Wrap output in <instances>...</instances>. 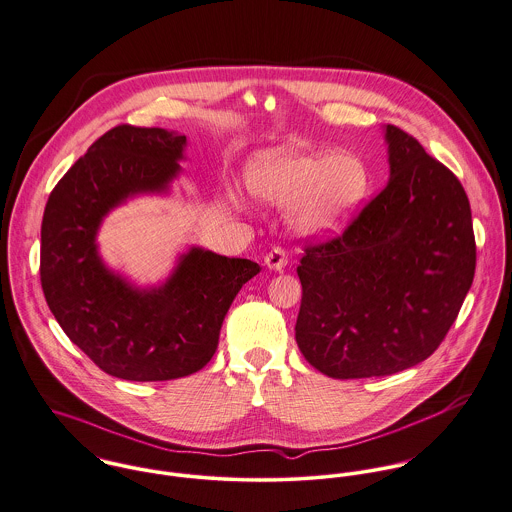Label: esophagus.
I'll use <instances>...</instances> for the list:
<instances>
[{"label":"esophagus","instance_id":"34e87169","mask_svg":"<svg viewBox=\"0 0 512 512\" xmlns=\"http://www.w3.org/2000/svg\"><path fill=\"white\" fill-rule=\"evenodd\" d=\"M265 265L271 271H283L287 265V253L281 247H273L267 255H265Z\"/></svg>","mask_w":512,"mask_h":512}]
</instances>
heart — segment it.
Instances as JSON below:
<instances>
[{"label": "heart", "mask_w": 512, "mask_h": 512, "mask_svg": "<svg viewBox=\"0 0 512 512\" xmlns=\"http://www.w3.org/2000/svg\"><path fill=\"white\" fill-rule=\"evenodd\" d=\"M372 184L366 162L356 154L261 152L247 168V186L255 198L293 205L289 225L303 237L342 233L368 198Z\"/></svg>", "instance_id": "b5f03b06"}]
</instances>
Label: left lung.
Segmentation results:
<instances>
[{
  "mask_svg": "<svg viewBox=\"0 0 512 512\" xmlns=\"http://www.w3.org/2000/svg\"><path fill=\"white\" fill-rule=\"evenodd\" d=\"M384 138L388 186L340 237L308 245L297 267V344L336 380L390 376L429 358L475 277L461 182L398 126H384Z\"/></svg>",
  "mask_w": 512,
  "mask_h": 512,
  "instance_id": "1",
  "label": "left lung"
}]
</instances>
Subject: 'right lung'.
<instances>
[{
  "instance_id": "obj_1",
  "label": "right lung",
  "mask_w": 512,
  "mask_h": 512,
  "mask_svg": "<svg viewBox=\"0 0 512 512\" xmlns=\"http://www.w3.org/2000/svg\"><path fill=\"white\" fill-rule=\"evenodd\" d=\"M186 146L174 130L120 124L71 166L45 205V301L71 342L120 380L164 382L202 370L233 299L261 271L202 247L182 253L154 287L106 267L97 243L104 217L130 198L168 194Z\"/></svg>"
}]
</instances>
